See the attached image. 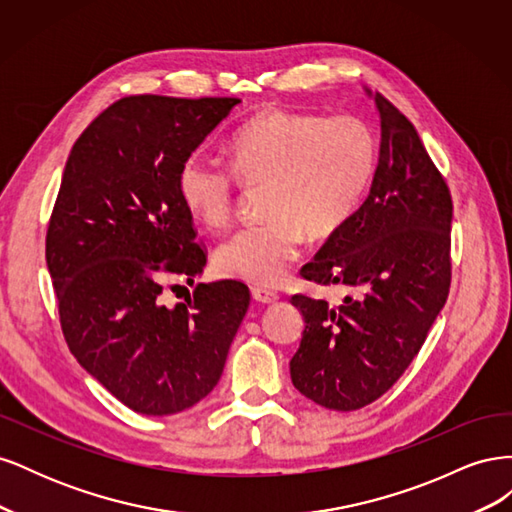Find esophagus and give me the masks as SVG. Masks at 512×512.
Returning <instances> with one entry per match:
<instances>
[{
    "label": "esophagus",
    "instance_id": "34e87169",
    "mask_svg": "<svg viewBox=\"0 0 512 512\" xmlns=\"http://www.w3.org/2000/svg\"><path fill=\"white\" fill-rule=\"evenodd\" d=\"M252 297H254V301H258V303H275L277 299H280V294L269 290V288H265V286H254V288H252Z\"/></svg>",
    "mask_w": 512,
    "mask_h": 512
}]
</instances>
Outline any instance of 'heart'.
<instances>
[{
	"label": "heart",
	"mask_w": 512,
	"mask_h": 512,
	"mask_svg": "<svg viewBox=\"0 0 512 512\" xmlns=\"http://www.w3.org/2000/svg\"><path fill=\"white\" fill-rule=\"evenodd\" d=\"M230 166L198 153L177 173L181 203L207 228H224L241 183L262 188L267 220L226 239L215 265L237 280L275 286L299 258L305 232L327 239L359 209L376 170V136L361 117H320L269 108L235 132Z\"/></svg>",
	"instance_id": "b5f03b06"
}]
</instances>
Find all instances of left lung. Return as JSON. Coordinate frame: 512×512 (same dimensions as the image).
<instances>
[{
    "instance_id": "8db88e82",
    "label": "left lung",
    "mask_w": 512,
    "mask_h": 512,
    "mask_svg": "<svg viewBox=\"0 0 512 512\" xmlns=\"http://www.w3.org/2000/svg\"><path fill=\"white\" fill-rule=\"evenodd\" d=\"M380 160L365 203L301 275L346 286L339 307L294 294L305 331L292 384L318 406L350 412L380 399L425 344L451 290L453 198L410 119L382 94Z\"/></svg>"
}]
</instances>
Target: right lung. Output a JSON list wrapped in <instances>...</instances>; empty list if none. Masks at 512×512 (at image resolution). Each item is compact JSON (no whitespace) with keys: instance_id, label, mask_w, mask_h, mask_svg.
I'll use <instances>...</instances> for the list:
<instances>
[{"instance_id":"right-lung-1","label":"right lung","mask_w":512,"mask_h":512,"mask_svg":"<svg viewBox=\"0 0 512 512\" xmlns=\"http://www.w3.org/2000/svg\"><path fill=\"white\" fill-rule=\"evenodd\" d=\"M235 104L121 98L76 138L61 177L46 226L61 333L134 412L177 414L207 397L250 305V290L232 280L198 284L175 307L162 299L170 275L192 284L207 265L179 166Z\"/></svg>"}]
</instances>
